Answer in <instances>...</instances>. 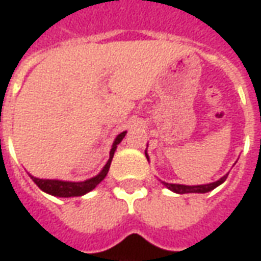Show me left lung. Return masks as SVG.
I'll return each instance as SVG.
<instances>
[{
    "mask_svg": "<svg viewBox=\"0 0 261 261\" xmlns=\"http://www.w3.org/2000/svg\"><path fill=\"white\" fill-rule=\"evenodd\" d=\"M145 156L148 160L147 151H145ZM226 178H227V174L225 176H222L219 181L211 182V184H206V185H192V187H189V185H179V184H168V182H162V184L168 188L169 191L175 192V194H206V192L212 191L216 187H219L220 184H223L226 181Z\"/></svg>",
    "mask_w": 261,
    "mask_h": 261,
    "instance_id": "1",
    "label": "left lung"
}]
</instances>
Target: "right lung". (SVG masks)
<instances>
[{
    "label": "right lung",
    "mask_w": 261,
    "mask_h": 261,
    "mask_svg": "<svg viewBox=\"0 0 261 261\" xmlns=\"http://www.w3.org/2000/svg\"><path fill=\"white\" fill-rule=\"evenodd\" d=\"M125 133L127 131H123L120 133L114 143H113V147L110 149V158L109 161L105 165V168L100 171V174H97L96 176H93L87 181L82 182H69V181H59V179H39V178H35L32 175H29L32 178V181L35 182L36 185L39 187V189H42L43 192H46L49 195H54V196H59V198H70V196H82V195L90 192L92 189L99 185L100 182L103 181L106 178V175L109 172V168H110V164H112L113 155H114V151L117 148V145L121 143V140L124 138Z\"/></svg>",
    "instance_id": "1"
}]
</instances>
